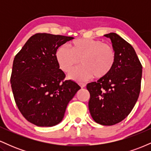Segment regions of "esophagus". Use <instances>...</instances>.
I'll return each mask as SVG.
<instances>
[{
	"label": "esophagus",
	"instance_id": "1",
	"mask_svg": "<svg viewBox=\"0 0 151 151\" xmlns=\"http://www.w3.org/2000/svg\"><path fill=\"white\" fill-rule=\"evenodd\" d=\"M79 85H80L81 88H84L86 86V84L85 83H79Z\"/></svg>",
	"mask_w": 151,
	"mask_h": 151
}]
</instances>
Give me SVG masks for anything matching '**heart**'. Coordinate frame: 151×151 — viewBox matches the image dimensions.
<instances>
[{
    "mask_svg": "<svg viewBox=\"0 0 151 151\" xmlns=\"http://www.w3.org/2000/svg\"><path fill=\"white\" fill-rule=\"evenodd\" d=\"M71 49L62 45L55 52V58L60 69L69 72L80 62L83 65L74 69L70 74L71 79L84 81L94 76L103 79L114 69L116 60L115 50L99 40L79 38L70 45Z\"/></svg>",
    "mask_w": 151,
    "mask_h": 151,
    "instance_id": "obj_1",
    "label": "heart"
}]
</instances>
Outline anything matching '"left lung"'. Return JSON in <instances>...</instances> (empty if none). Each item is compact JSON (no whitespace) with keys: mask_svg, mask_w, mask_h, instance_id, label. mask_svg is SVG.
<instances>
[{"mask_svg":"<svg viewBox=\"0 0 151 151\" xmlns=\"http://www.w3.org/2000/svg\"><path fill=\"white\" fill-rule=\"evenodd\" d=\"M112 42L116 60L107 77L86 85L89 109L95 122L112 126L124 120L136 104L140 91L142 65L135 50L114 32L104 35Z\"/></svg>","mask_w":151,"mask_h":151,"instance_id":"8db88e82","label":"left lung"}]
</instances>
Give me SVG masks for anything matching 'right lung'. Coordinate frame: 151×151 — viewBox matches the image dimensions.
Segmentation results:
<instances>
[{"label":"right lung","instance_id":"right-lung-1","mask_svg":"<svg viewBox=\"0 0 151 151\" xmlns=\"http://www.w3.org/2000/svg\"><path fill=\"white\" fill-rule=\"evenodd\" d=\"M72 37L37 33L29 38L15 55L10 84L17 106L29 122L50 127L61 122L66 108L81 89L65 80L55 52Z\"/></svg>","mask_w":151,"mask_h":151}]
</instances>
